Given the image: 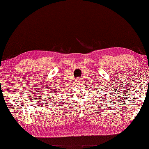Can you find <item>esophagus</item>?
Instances as JSON below:
<instances>
[{
    "instance_id": "1",
    "label": "esophagus",
    "mask_w": 149,
    "mask_h": 149,
    "mask_svg": "<svg viewBox=\"0 0 149 149\" xmlns=\"http://www.w3.org/2000/svg\"><path fill=\"white\" fill-rule=\"evenodd\" d=\"M75 82H77V83H79V82H81V79L79 78H77L76 80H75Z\"/></svg>"
}]
</instances>
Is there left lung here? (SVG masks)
<instances>
[{
	"label": "left lung",
	"instance_id": "left-lung-1",
	"mask_svg": "<svg viewBox=\"0 0 149 149\" xmlns=\"http://www.w3.org/2000/svg\"><path fill=\"white\" fill-rule=\"evenodd\" d=\"M106 95V94H105ZM111 95V94H110V95ZM108 99V98H106V99ZM109 99H110V98H109Z\"/></svg>",
	"mask_w": 149,
	"mask_h": 149
}]
</instances>
